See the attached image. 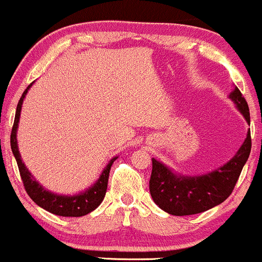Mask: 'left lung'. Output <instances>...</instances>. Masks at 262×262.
Returning <instances> with one entry per match:
<instances>
[{"instance_id": "obj_1", "label": "left lung", "mask_w": 262, "mask_h": 262, "mask_svg": "<svg viewBox=\"0 0 262 262\" xmlns=\"http://www.w3.org/2000/svg\"><path fill=\"white\" fill-rule=\"evenodd\" d=\"M234 107L250 125V111L246 99L237 87L228 96ZM251 151V134L230 161L213 171L199 175H184L152 158L150 194L156 206L172 215H189L202 213L218 206L230 196L242 168Z\"/></svg>"}]
</instances>
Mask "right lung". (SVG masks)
Returning <instances> with one entry per match:
<instances>
[{"label":"right lung","mask_w":262,"mask_h":262,"mask_svg":"<svg viewBox=\"0 0 262 262\" xmlns=\"http://www.w3.org/2000/svg\"><path fill=\"white\" fill-rule=\"evenodd\" d=\"M32 84H34V82L26 88L23 96H21L20 101H18L17 107H16L15 122H13L12 131H11V150H12L13 156L16 159V163H17L21 179L24 182V187H25L26 191H28V194L30 195L32 201L39 207L44 208L45 211L56 215H61V217H82V215H85L92 211H94L102 203V201H103L104 195H106L107 184H108L110 170H111L113 161L118 156H115V158H112L108 161L106 168L101 172V175L96 180V183H93V185H91L85 190L79 191V193L66 195V194L54 193V191L42 187L35 179L34 175L29 171L25 164H24L23 159H21V154L18 151L17 136H16L17 135L18 122H20V115L21 108H23L24 99H25L26 94H28V92Z\"/></svg>","instance_id":"add662e5"}]
</instances>
